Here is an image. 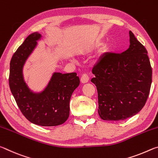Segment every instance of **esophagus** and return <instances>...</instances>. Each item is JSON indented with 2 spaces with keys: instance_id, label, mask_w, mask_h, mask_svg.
I'll use <instances>...</instances> for the list:
<instances>
[{
  "instance_id": "1",
  "label": "esophagus",
  "mask_w": 158,
  "mask_h": 158,
  "mask_svg": "<svg viewBox=\"0 0 158 158\" xmlns=\"http://www.w3.org/2000/svg\"><path fill=\"white\" fill-rule=\"evenodd\" d=\"M89 77L88 76V74H84L81 76V82L82 83V84H85V83H87L88 81H89Z\"/></svg>"
}]
</instances>
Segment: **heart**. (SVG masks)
<instances>
[{
  "instance_id": "1",
  "label": "heart",
  "mask_w": 158,
  "mask_h": 158,
  "mask_svg": "<svg viewBox=\"0 0 158 158\" xmlns=\"http://www.w3.org/2000/svg\"><path fill=\"white\" fill-rule=\"evenodd\" d=\"M102 44H103L102 40H95V42H93L91 44H90V46L89 47V49L90 51L96 50V49H99V48H100ZM108 49H109L108 46L106 44H105V46L102 47V49L100 50V53H99L98 58L102 57L106 53V52H107Z\"/></svg>"
}]
</instances>
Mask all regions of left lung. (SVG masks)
<instances>
[{"mask_svg": "<svg viewBox=\"0 0 158 158\" xmlns=\"http://www.w3.org/2000/svg\"><path fill=\"white\" fill-rule=\"evenodd\" d=\"M129 48L107 53L93 68L98 95V114L105 121H123L139 113L148 99L152 68L148 52L132 32Z\"/></svg>", "mask_w": 158, "mask_h": 158, "instance_id": "8db88e82", "label": "left lung"}]
</instances>
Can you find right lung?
<instances>
[{
  "label": "right lung",
  "mask_w": 158,
  "mask_h": 158,
  "mask_svg": "<svg viewBox=\"0 0 158 158\" xmlns=\"http://www.w3.org/2000/svg\"><path fill=\"white\" fill-rule=\"evenodd\" d=\"M42 37L38 32L29 35L16 51L10 61L9 85L19 108L29 121L41 126H56L68 120L69 100L80 80L75 73L55 72L43 90L36 93L29 89L23 69Z\"/></svg>",
  "instance_id": "add662e5"
}]
</instances>
